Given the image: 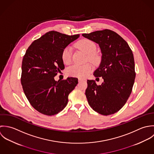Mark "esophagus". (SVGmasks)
<instances>
[{"label": "esophagus", "mask_w": 154, "mask_h": 154, "mask_svg": "<svg viewBox=\"0 0 154 154\" xmlns=\"http://www.w3.org/2000/svg\"><path fill=\"white\" fill-rule=\"evenodd\" d=\"M82 81H85V80L83 79H81V78H79V82H82Z\"/></svg>", "instance_id": "esophagus-1"}]
</instances>
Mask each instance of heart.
Here are the masks:
<instances>
[{"label": "heart", "instance_id": "b5f03b06", "mask_svg": "<svg viewBox=\"0 0 154 154\" xmlns=\"http://www.w3.org/2000/svg\"><path fill=\"white\" fill-rule=\"evenodd\" d=\"M77 47L82 51L89 54V58L91 60H94L95 56L93 54L96 49V45L92 40L89 39H83L77 43ZM72 48L69 46L65 47L61 53V58L63 62L68 65L72 61ZM92 70V65L91 63L85 65L75 64L70 66L67 69V73L69 75L80 78H85L87 77Z\"/></svg>", "mask_w": 154, "mask_h": 154}]
</instances>
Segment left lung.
I'll return each instance as SVG.
<instances>
[{"instance_id": "1", "label": "left lung", "mask_w": 154, "mask_h": 154, "mask_svg": "<svg viewBox=\"0 0 154 154\" xmlns=\"http://www.w3.org/2000/svg\"><path fill=\"white\" fill-rule=\"evenodd\" d=\"M82 35L97 43L102 52L100 64L93 75L102 77L103 83L97 85L94 80L87 81L88 101L99 114H113L123 108L132 91L136 77L132 51L120 35L108 29Z\"/></svg>"}]
</instances>
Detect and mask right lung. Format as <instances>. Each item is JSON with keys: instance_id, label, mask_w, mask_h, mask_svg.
<instances>
[{"instance_id": "add662e5", "label": "right lung", "mask_w": 154, "mask_h": 154, "mask_svg": "<svg viewBox=\"0 0 154 154\" xmlns=\"http://www.w3.org/2000/svg\"><path fill=\"white\" fill-rule=\"evenodd\" d=\"M79 36L49 31L31 43L23 57L21 82L24 92L31 106L44 115L61 112L78 84L77 78L57 82L54 77L65 68L63 49Z\"/></svg>"}]
</instances>
